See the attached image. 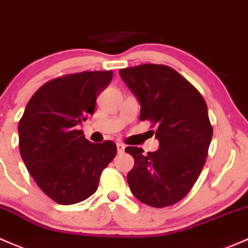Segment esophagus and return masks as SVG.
I'll list each match as a JSON object with an SVG mask.
<instances>
[{
    "label": "esophagus",
    "instance_id": "1",
    "mask_svg": "<svg viewBox=\"0 0 248 248\" xmlns=\"http://www.w3.org/2000/svg\"><path fill=\"white\" fill-rule=\"evenodd\" d=\"M117 149H118V153H119V154H122V153H124L125 145L123 144V143L118 142V143H117Z\"/></svg>",
    "mask_w": 248,
    "mask_h": 248
}]
</instances>
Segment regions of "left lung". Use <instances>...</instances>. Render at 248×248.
Wrapping results in <instances>:
<instances>
[{
  "label": "left lung",
  "instance_id": "left-lung-1",
  "mask_svg": "<svg viewBox=\"0 0 248 248\" xmlns=\"http://www.w3.org/2000/svg\"><path fill=\"white\" fill-rule=\"evenodd\" d=\"M141 103V121L156 125V152L126 147L135 159L127 184L147 205L165 208L183 200L200 177L213 137L208 106L202 94L177 70L142 64L119 70Z\"/></svg>",
  "mask_w": 248,
  "mask_h": 248
}]
</instances>
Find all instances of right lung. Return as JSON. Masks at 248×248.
<instances>
[{"mask_svg":"<svg viewBox=\"0 0 248 248\" xmlns=\"http://www.w3.org/2000/svg\"><path fill=\"white\" fill-rule=\"evenodd\" d=\"M113 71H82L48 81L33 94L19 122V148L40 190L63 205L96 191L101 172L114 159L112 141L92 143L78 125L95 111Z\"/></svg>","mask_w":248,"mask_h":248,"instance_id":"obj_1","label":"right lung"}]
</instances>
